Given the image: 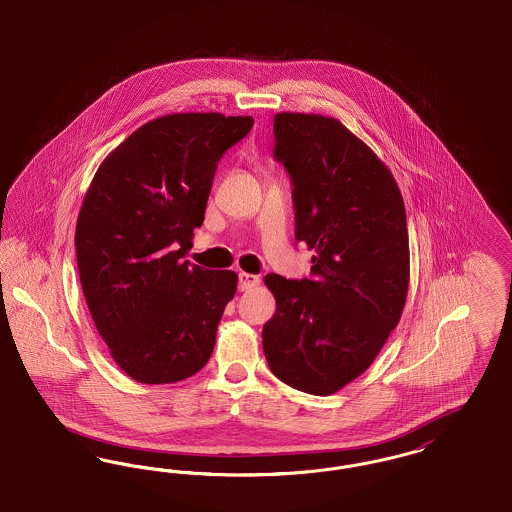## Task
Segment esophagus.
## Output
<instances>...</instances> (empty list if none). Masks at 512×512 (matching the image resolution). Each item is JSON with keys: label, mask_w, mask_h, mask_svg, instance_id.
<instances>
[{"label": "esophagus", "mask_w": 512, "mask_h": 512, "mask_svg": "<svg viewBox=\"0 0 512 512\" xmlns=\"http://www.w3.org/2000/svg\"><path fill=\"white\" fill-rule=\"evenodd\" d=\"M260 285V277L252 273H239V290H252Z\"/></svg>", "instance_id": "esophagus-1"}]
</instances>
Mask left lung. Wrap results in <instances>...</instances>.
I'll list each match as a JSON object with an SVG mask.
<instances>
[{
    "label": "left lung",
    "mask_w": 512,
    "mask_h": 512,
    "mask_svg": "<svg viewBox=\"0 0 512 512\" xmlns=\"http://www.w3.org/2000/svg\"><path fill=\"white\" fill-rule=\"evenodd\" d=\"M275 158L292 178L296 239L312 279L264 277L277 310L262 342L271 373L331 396L363 375L400 323L409 289V235L388 166L340 120L279 112Z\"/></svg>",
    "instance_id": "obj_1"
}]
</instances>
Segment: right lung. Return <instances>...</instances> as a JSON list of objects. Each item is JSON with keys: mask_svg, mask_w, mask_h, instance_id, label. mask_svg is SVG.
<instances>
[{"mask_svg": "<svg viewBox=\"0 0 512 512\" xmlns=\"http://www.w3.org/2000/svg\"><path fill=\"white\" fill-rule=\"evenodd\" d=\"M252 124L222 112L160 116L89 183L74 235L80 283L112 359L141 384L193 377L212 356L239 277L181 258L204 222L218 160Z\"/></svg>", "mask_w": 512, "mask_h": 512, "instance_id": "obj_1", "label": "right lung"}]
</instances>
